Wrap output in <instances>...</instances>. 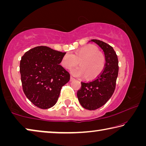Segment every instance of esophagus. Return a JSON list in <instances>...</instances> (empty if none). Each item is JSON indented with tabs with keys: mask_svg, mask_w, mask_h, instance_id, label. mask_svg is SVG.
Wrapping results in <instances>:
<instances>
[{
	"mask_svg": "<svg viewBox=\"0 0 146 146\" xmlns=\"http://www.w3.org/2000/svg\"><path fill=\"white\" fill-rule=\"evenodd\" d=\"M74 80H75V78H74L73 77V76H70V81H71H71H73Z\"/></svg>",
	"mask_w": 146,
	"mask_h": 146,
	"instance_id": "1",
	"label": "esophagus"
}]
</instances>
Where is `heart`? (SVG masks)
Segmentation results:
<instances>
[{
	"label": "heart",
	"mask_w": 146,
	"mask_h": 146,
	"mask_svg": "<svg viewBox=\"0 0 146 146\" xmlns=\"http://www.w3.org/2000/svg\"><path fill=\"white\" fill-rule=\"evenodd\" d=\"M79 62L80 67L71 70L74 75L84 76L89 80L97 78L105 67V56L93 45H87L77 49L72 53H67L62 58L64 68L70 70Z\"/></svg>",
	"instance_id": "1"
}]
</instances>
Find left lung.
Segmentation results:
<instances>
[{"label":"left lung","instance_id":"1","mask_svg":"<svg viewBox=\"0 0 146 146\" xmlns=\"http://www.w3.org/2000/svg\"><path fill=\"white\" fill-rule=\"evenodd\" d=\"M90 42L97 44L103 50L105 68L95 80L81 82L82 86L77 91V97L84 108L95 110L104 105L114 93L118 73V60L117 54L110 45L96 39Z\"/></svg>","mask_w":146,"mask_h":146}]
</instances>
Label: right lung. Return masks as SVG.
<instances>
[{"label": "right lung", "instance_id": "obj_1", "mask_svg": "<svg viewBox=\"0 0 146 146\" xmlns=\"http://www.w3.org/2000/svg\"><path fill=\"white\" fill-rule=\"evenodd\" d=\"M65 54L47 46H37L21 58L20 73L24 93L36 107L45 110L53 107L62 87L70 80V73L59 65Z\"/></svg>", "mask_w": 146, "mask_h": 146}]
</instances>
